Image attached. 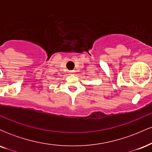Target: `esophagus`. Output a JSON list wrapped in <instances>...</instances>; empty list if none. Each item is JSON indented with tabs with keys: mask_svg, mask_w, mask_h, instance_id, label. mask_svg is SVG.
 Wrapping results in <instances>:
<instances>
[{
	"mask_svg": "<svg viewBox=\"0 0 152 152\" xmlns=\"http://www.w3.org/2000/svg\"><path fill=\"white\" fill-rule=\"evenodd\" d=\"M75 72H76V71H75L74 70H72V71H69V74H75Z\"/></svg>",
	"mask_w": 152,
	"mask_h": 152,
	"instance_id": "obj_1",
	"label": "esophagus"
}]
</instances>
